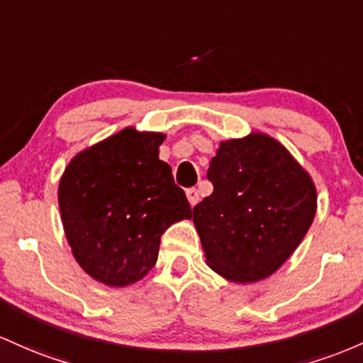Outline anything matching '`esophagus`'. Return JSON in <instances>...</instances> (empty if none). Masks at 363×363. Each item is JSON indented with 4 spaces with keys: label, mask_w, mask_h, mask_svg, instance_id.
I'll list each match as a JSON object with an SVG mask.
<instances>
[{
    "label": "esophagus",
    "mask_w": 363,
    "mask_h": 363,
    "mask_svg": "<svg viewBox=\"0 0 363 363\" xmlns=\"http://www.w3.org/2000/svg\"><path fill=\"white\" fill-rule=\"evenodd\" d=\"M186 199H189V202H190V206H195V203L199 202V192H197V189H189L186 190Z\"/></svg>",
    "instance_id": "34e87169"
}]
</instances>
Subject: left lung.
I'll return each instance as SVG.
<instances>
[{
  "mask_svg": "<svg viewBox=\"0 0 363 363\" xmlns=\"http://www.w3.org/2000/svg\"><path fill=\"white\" fill-rule=\"evenodd\" d=\"M207 178L214 190L194 207L207 266L235 283L278 271L311 228L312 178L266 133L221 142Z\"/></svg>",
  "mask_w": 363,
  "mask_h": 363,
  "instance_id": "obj_1",
  "label": "left lung"
}]
</instances>
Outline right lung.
I'll return each instance as SVG.
<instances>
[{
    "instance_id": "obj_1",
    "label": "right lung",
    "mask_w": 363,
    "mask_h": 363,
    "mask_svg": "<svg viewBox=\"0 0 363 363\" xmlns=\"http://www.w3.org/2000/svg\"><path fill=\"white\" fill-rule=\"evenodd\" d=\"M162 133L125 128L82 150L65 169L58 202L73 257L94 279L128 286L152 269L161 235L192 218L160 160Z\"/></svg>"
}]
</instances>
